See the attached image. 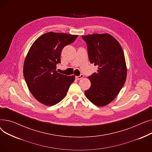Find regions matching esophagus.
Segmentation results:
<instances>
[{
    "label": "esophagus",
    "instance_id": "1",
    "mask_svg": "<svg viewBox=\"0 0 152 152\" xmlns=\"http://www.w3.org/2000/svg\"><path fill=\"white\" fill-rule=\"evenodd\" d=\"M83 77H84L83 75H80L79 76H76V79H77V80H79V79L83 78Z\"/></svg>",
    "mask_w": 152,
    "mask_h": 152
}]
</instances>
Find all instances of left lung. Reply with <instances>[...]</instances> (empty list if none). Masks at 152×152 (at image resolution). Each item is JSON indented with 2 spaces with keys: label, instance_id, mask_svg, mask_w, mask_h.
Wrapping results in <instances>:
<instances>
[{
  "label": "left lung",
  "instance_id": "left-lung-1",
  "mask_svg": "<svg viewBox=\"0 0 152 152\" xmlns=\"http://www.w3.org/2000/svg\"><path fill=\"white\" fill-rule=\"evenodd\" d=\"M91 63L98 66L89 76L91 86L85 95L94 105L103 107L112 102L123 87L127 75L125 57L119 43L108 34L83 36Z\"/></svg>",
  "mask_w": 152,
  "mask_h": 152
}]
</instances>
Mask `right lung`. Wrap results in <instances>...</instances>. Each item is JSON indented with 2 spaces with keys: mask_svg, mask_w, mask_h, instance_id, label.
Instances as JSON below:
<instances>
[{
  "mask_svg": "<svg viewBox=\"0 0 152 152\" xmlns=\"http://www.w3.org/2000/svg\"><path fill=\"white\" fill-rule=\"evenodd\" d=\"M77 35L49 32L37 38L31 47L24 63L23 75L34 98L52 106L65 98L75 76L61 75L56 71L61 63L60 55Z\"/></svg>",
  "mask_w": 152,
  "mask_h": 152,
  "instance_id": "1",
  "label": "right lung"
}]
</instances>
